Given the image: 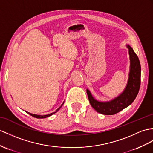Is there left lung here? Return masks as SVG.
<instances>
[{"label": "left lung", "instance_id": "left-lung-1", "mask_svg": "<svg viewBox=\"0 0 153 153\" xmlns=\"http://www.w3.org/2000/svg\"><path fill=\"white\" fill-rule=\"evenodd\" d=\"M130 70L126 87L120 95L109 101H99L93 97L88 89H86L89 101L91 106L98 113L104 115H114L131 105L138 94L141 82V65L137 56L128 44Z\"/></svg>", "mask_w": 153, "mask_h": 153}]
</instances>
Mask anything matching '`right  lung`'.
I'll return each mask as SVG.
<instances>
[{"label": "right lung", "instance_id": "right-lung-1", "mask_svg": "<svg viewBox=\"0 0 153 153\" xmlns=\"http://www.w3.org/2000/svg\"><path fill=\"white\" fill-rule=\"evenodd\" d=\"M64 102H63L62 104V105L59 106L58 108L55 111H54V112H53V113H51V114H47V115H36V114H31V113H30V112H28V111H26V112L27 113H28V114H30V115H32V117H36V118H38V119H43V118H46V117H49V116H51V115H53L54 114H55V113H56L57 111L59 110V108H60L63 106V105H64Z\"/></svg>", "mask_w": 153, "mask_h": 153}]
</instances>
